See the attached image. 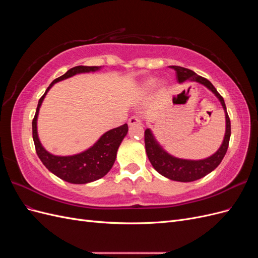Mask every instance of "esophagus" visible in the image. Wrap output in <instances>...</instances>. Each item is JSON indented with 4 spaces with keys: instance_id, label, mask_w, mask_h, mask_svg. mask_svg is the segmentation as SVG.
I'll list each match as a JSON object with an SVG mask.
<instances>
[{
    "instance_id": "1",
    "label": "esophagus",
    "mask_w": 258,
    "mask_h": 258,
    "mask_svg": "<svg viewBox=\"0 0 258 258\" xmlns=\"http://www.w3.org/2000/svg\"><path fill=\"white\" fill-rule=\"evenodd\" d=\"M129 126H134V124H138V123H141V118L138 116H132L129 118Z\"/></svg>"
}]
</instances>
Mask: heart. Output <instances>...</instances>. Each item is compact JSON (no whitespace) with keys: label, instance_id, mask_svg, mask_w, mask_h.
<instances>
[{"label":"heart","instance_id":"heart-1","mask_svg":"<svg viewBox=\"0 0 258 258\" xmlns=\"http://www.w3.org/2000/svg\"><path fill=\"white\" fill-rule=\"evenodd\" d=\"M156 86V80L155 79H150V80H146L144 83H143V88L145 90H150L152 88H154Z\"/></svg>","mask_w":258,"mask_h":258}]
</instances>
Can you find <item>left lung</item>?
Returning <instances> with one entry per match:
<instances>
[{
  "instance_id": "1",
  "label": "left lung",
  "mask_w": 258,
  "mask_h": 258,
  "mask_svg": "<svg viewBox=\"0 0 258 258\" xmlns=\"http://www.w3.org/2000/svg\"><path fill=\"white\" fill-rule=\"evenodd\" d=\"M171 69H173L176 73V80L178 83H183L185 81L197 82L201 85L206 86L208 89L212 91L214 95L220 100L222 106L225 112L226 117V131L223 143L221 147L218 148L217 152L210 157L201 160H188V159H181L176 158L174 156L168 154L160 144L155 139L151 129H146L144 132V141H145V150L147 157L150 159L152 166L161 175L166 176L170 179L177 182H192L206 176L220 165L223 160L224 156L227 152L229 145V139L231 134L230 128V119L226 110L225 101L223 97L217 92L214 86L211 84L210 81L202 76L197 75L194 71L189 69L171 66Z\"/></svg>"
}]
</instances>
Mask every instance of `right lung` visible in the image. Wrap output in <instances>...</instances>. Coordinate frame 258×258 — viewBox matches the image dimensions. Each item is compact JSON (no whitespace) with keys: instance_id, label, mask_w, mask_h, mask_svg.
I'll return each mask as SVG.
<instances>
[{"instance_id":"1","label":"right lung","mask_w":258,"mask_h":258,"mask_svg":"<svg viewBox=\"0 0 258 258\" xmlns=\"http://www.w3.org/2000/svg\"><path fill=\"white\" fill-rule=\"evenodd\" d=\"M101 67H85L79 66L70 69L62 76L54 80L49 87L46 89L43 97L38 101L35 116L32 121V135L36 154L43 165L51 173L61 179L72 184H87L103 177L107 174L114 165L117 150L128 132V124L124 123L120 127L108 130L88 150L72 156H56L48 153L43 147L37 136V115L46 93L49 91L53 84L72 77L76 74L96 72Z\"/></svg>"}]
</instances>
